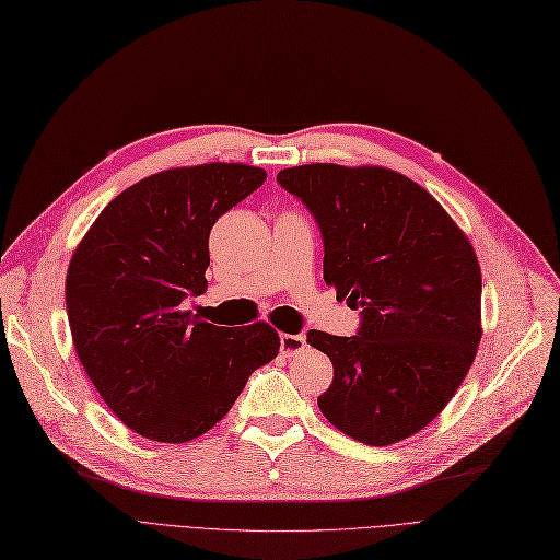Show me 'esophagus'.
Here are the masks:
<instances>
[{
  "label": "esophagus",
  "instance_id": "34e87169",
  "mask_svg": "<svg viewBox=\"0 0 560 560\" xmlns=\"http://www.w3.org/2000/svg\"><path fill=\"white\" fill-rule=\"evenodd\" d=\"M306 347V336L300 334V336H292V334H281V351L285 357H292L298 354V351H302Z\"/></svg>",
  "mask_w": 560,
  "mask_h": 560
}]
</instances>
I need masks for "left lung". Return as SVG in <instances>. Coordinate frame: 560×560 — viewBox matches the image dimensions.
Segmentation results:
<instances>
[{
    "label": "left lung",
    "instance_id": "obj_1",
    "mask_svg": "<svg viewBox=\"0 0 560 560\" xmlns=\"http://www.w3.org/2000/svg\"><path fill=\"white\" fill-rule=\"evenodd\" d=\"M277 182L319 224L327 285L361 308L357 336L308 331L334 363L322 416L365 445H395L440 416L477 357L475 247L422 186L388 167L311 163Z\"/></svg>",
    "mask_w": 560,
    "mask_h": 560
}]
</instances>
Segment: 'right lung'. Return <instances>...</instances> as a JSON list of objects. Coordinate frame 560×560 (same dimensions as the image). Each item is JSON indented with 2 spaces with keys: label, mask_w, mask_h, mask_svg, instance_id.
<instances>
[{
  "label": "right lung",
  "mask_w": 560,
  "mask_h": 560,
  "mask_svg": "<svg viewBox=\"0 0 560 560\" xmlns=\"http://www.w3.org/2000/svg\"><path fill=\"white\" fill-rule=\"evenodd\" d=\"M265 170L203 163L144 176L85 231L66 277L77 357L125 427L182 445L213 429L249 374L277 359L268 322L215 327L182 308L206 290L209 233Z\"/></svg>",
  "instance_id": "1"
}]
</instances>
